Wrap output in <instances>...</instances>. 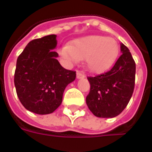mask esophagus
<instances>
[{"instance_id":"esophagus-1","label":"esophagus","mask_w":152,"mask_h":152,"mask_svg":"<svg viewBox=\"0 0 152 152\" xmlns=\"http://www.w3.org/2000/svg\"><path fill=\"white\" fill-rule=\"evenodd\" d=\"M84 77H86V74H85V72H80V71H78V72H76V78H77V79H81V78H84Z\"/></svg>"}]
</instances>
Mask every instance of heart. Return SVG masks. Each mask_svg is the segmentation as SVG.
I'll use <instances>...</instances> for the list:
<instances>
[{"label": "heart", "instance_id": "obj_1", "mask_svg": "<svg viewBox=\"0 0 152 152\" xmlns=\"http://www.w3.org/2000/svg\"><path fill=\"white\" fill-rule=\"evenodd\" d=\"M58 53L68 63L85 58L86 67L92 72H102L114 63L119 53L116 40L102 36H88L64 45Z\"/></svg>", "mask_w": 152, "mask_h": 152}]
</instances>
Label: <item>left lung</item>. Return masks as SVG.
I'll return each instance as SVG.
<instances>
[{
	"mask_svg": "<svg viewBox=\"0 0 152 152\" xmlns=\"http://www.w3.org/2000/svg\"><path fill=\"white\" fill-rule=\"evenodd\" d=\"M121 50V55L108 72L88 77L90 90L86 103L97 117L112 118L121 114L134 93L135 62L124 44Z\"/></svg>",
	"mask_w": 152,
	"mask_h": 152,
	"instance_id": "8db88e82",
	"label": "left lung"
}]
</instances>
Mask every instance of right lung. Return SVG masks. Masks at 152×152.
I'll use <instances>...</instances> for the list:
<instances>
[{
  "label": "right lung",
  "instance_id": "right-lung-1",
  "mask_svg": "<svg viewBox=\"0 0 152 152\" xmlns=\"http://www.w3.org/2000/svg\"><path fill=\"white\" fill-rule=\"evenodd\" d=\"M56 35L31 40L18 56L15 86L19 101L36 114H50L63 101L66 86L76 79V72L60 65L53 49Z\"/></svg>",
  "mask_w": 152,
  "mask_h": 152
}]
</instances>
